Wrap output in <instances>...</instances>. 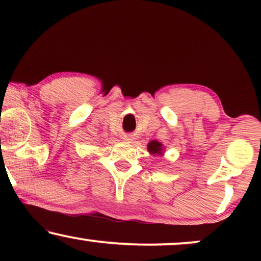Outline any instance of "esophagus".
Listing matches in <instances>:
<instances>
[{"label": "esophagus", "instance_id": "esophagus-1", "mask_svg": "<svg viewBox=\"0 0 261 261\" xmlns=\"http://www.w3.org/2000/svg\"><path fill=\"white\" fill-rule=\"evenodd\" d=\"M124 140H126V141H128V142H130V140H132V139H130V138H126V139H124Z\"/></svg>", "mask_w": 261, "mask_h": 261}]
</instances>
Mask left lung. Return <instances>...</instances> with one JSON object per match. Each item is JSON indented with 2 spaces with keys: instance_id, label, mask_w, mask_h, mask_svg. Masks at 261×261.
<instances>
[{
  "instance_id": "8db88e82",
  "label": "left lung",
  "mask_w": 261,
  "mask_h": 261,
  "mask_svg": "<svg viewBox=\"0 0 261 261\" xmlns=\"http://www.w3.org/2000/svg\"><path fill=\"white\" fill-rule=\"evenodd\" d=\"M147 151L149 152V154H152V155L163 156L164 152H165V148H164V145L162 144V142H159L156 140H152L148 142Z\"/></svg>"
}]
</instances>
